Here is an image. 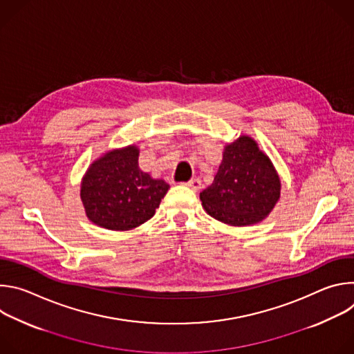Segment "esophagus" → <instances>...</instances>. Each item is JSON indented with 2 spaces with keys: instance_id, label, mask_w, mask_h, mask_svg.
I'll use <instances>...</instances> for the list:
<instances>
[{
  "instance_id": "34e87169",
  "label": "esophagus",
  "mask_w": 354,
  "mask_h": 354,
  "mask_svg": "<svg viewBox=\"0 0 354 354\" xmlns=\"http://www.w3.org/2000/svg\"><path fill=\"white\" fill-rule=\"evenodd\" d=\"M183 185L187 186V187H190V189H193V190H198V189L201 187V180H200L198 178H193V179L185 182Z\"/></svg>"
}]
</instances>
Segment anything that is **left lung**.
<instances>
[{
	"label": "left lung",
	"mask_w": 354,
	"mask_h": 354,
	"mask_svg": "<svg viewBox=\"0 0 354 354\" xmlns=\"http://www.w3.org/2000/svg\"><path fill=\"white\" fill-rule=\"evenodd\" d=\"M280 197V179L250 137L225 147L214 182L200 193L206 212L230 225H250L265 218Z\"/></svg>",
	"instance_id": "8db88e82"
}]
</instances>
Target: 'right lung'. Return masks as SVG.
I'll use <instances>...</instances> for the list:
<instances>
[{
    "label": "right lung",
    "mask_w": 354,
    "mask_h": 354,
    "mask_svg": "<svg viewBox=\"0 0 354 354\" xmlns=\"http://www.w3.org/2000/svg\"><path fill=\"white\" fill-rule=\"evenodd\" d=\"M169 185L138 168V149H115L88 169L81 198L88 218L99 227L126 231L145 223L167 194Z\"/></svg>",
    "instance_id": "1"
}]
</instances>
